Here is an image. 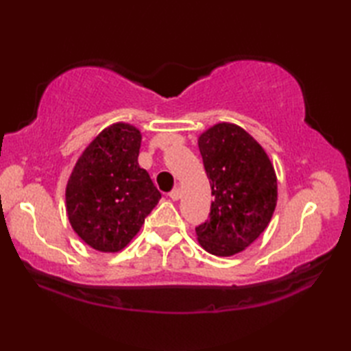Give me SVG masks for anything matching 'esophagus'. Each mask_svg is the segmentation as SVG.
I'll use <instances>...</instances> for the list:
<instances>
[{
    "mask_svg": "<svg viewBox=\"0 0 351 351\" xmlns=\"http://www.w3.org/2000/svg\"><path fill=\"white\" fill-rule=\"evenodd\" d=\"M169 197L171 200H180L181 199V190L180 189H173L169 193Z\"/></svg>",
    "mask_w": 351,
    "mask_h": 351,
    "instance_id": "esophagus-1",
    "label": "esophagus"
}]
</instances>
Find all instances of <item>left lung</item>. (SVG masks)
I'll use <instances>...</instances> for the list:
<instances>
[{
  "mask_svg": "<svg viewBox=\"0 0 351 351\" xmlns=\"http://www.w3.org/2000/svg\"><path fill=\"white\" fill-rule=\"evenodd\" d=\"M211 185L210 220L197 241L215 256H232L258 240L278 204V178L264 147L241 126L213 125L197 138Z\"/></svg>",
  "mask_w": 351,
  "mask_h": 351,
  "instance_id": "8db88e82",
  "label": "left lung"
}]
</instances>
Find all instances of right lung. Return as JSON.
<instances>
[{"label":"right lung","mask_w":351,"mask_h":351,"mask_svg":"<svg viewBox=\"0 0 351 351\" xmlns=\"http://www.w3.org/2000/svg\"><path fill=\"white\" fill-rule=\"evenodd\" d=\"M141 132L116 122L96 136L66 184V213L81 240L102 253L125 249L161 199L138 166Z\"/></svg>","instance_id":"obj_1"}]
</instances>
